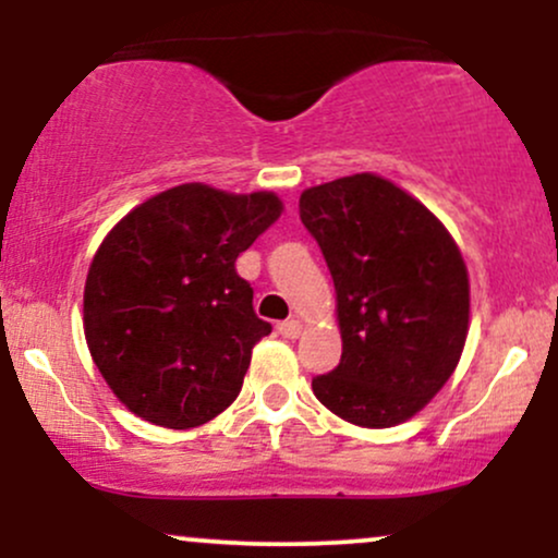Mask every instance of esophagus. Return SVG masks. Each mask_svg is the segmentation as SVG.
Segmentation results:
<instances>
[{"label": "esophagus", "instance_id": "1", "mask_svg": "<svg viewBox=\"0 0 558 558\" xmlns=\"http://www.w3.org/2000/svg\"><path fill=\"white\" fill-rule=\"evenodd\" d=\"M301 330H304V325H301V319H286V323L278 325V332L283 338H299Z\"/></svg>", "mask_w": 558, "mask_h": 558}]
</instances>
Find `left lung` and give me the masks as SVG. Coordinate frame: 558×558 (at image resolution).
Returning <instances> with one entry per match:
<instances>
[{
  "label": "left lung",
  "mask_w": 558,
  "mask_h": 558,
  "mask_svg": "<svg viewBox=\"0 0 558 558\" xmlns=\"http://www.w3.org/2000/svg\"><path fill=\"white\" fill-rule=\"evenodd\" d=\"M299 215L336 286L341 364L312 380L360 427L412 420L453 375L470 330V275L457 241L420 198L377 172L301 191Z\"/></svg>",
  "instance_id": "1"
}]
</instances>
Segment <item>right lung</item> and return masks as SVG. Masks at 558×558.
Returning a JSON list of instances; mask_svg holds the SVG:
<instances>
[{
  "label": "right lung",
  "instance_id": "obj_1",
  "mask_svg": "<svg viewBox=\"0 0 558 558\" xmlns=\"http://www.w3.org/2000/svg\"><path fill=\"white\" fill-rule=\"evenodd\" d=\"M280 215L272 191L183 183L105 235L83 288V332L128 412L189 430L235 401L252 349L272 330L235 259Z\"/></svg>",
  "mask_w": 558,
  "mask_h": 558
}]
</instances>
